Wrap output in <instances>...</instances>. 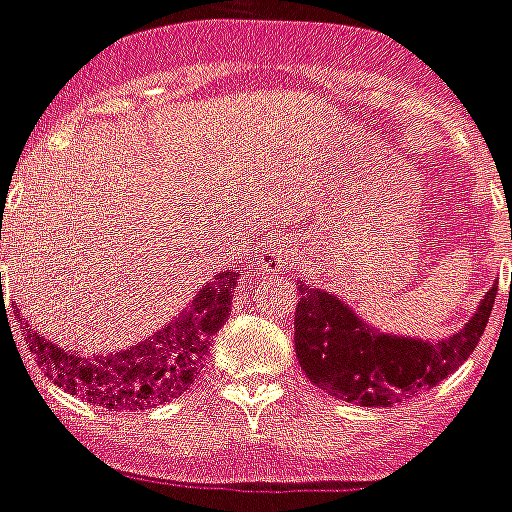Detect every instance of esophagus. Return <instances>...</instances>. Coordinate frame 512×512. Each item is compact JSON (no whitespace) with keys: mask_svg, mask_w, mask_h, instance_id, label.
Listing matches in <instances>:
<instances>
[{"mask_svg":"<svg viewBox=\"0 0 512 512\" xmlns=\"http://www.w3.org/2000/svg\"><path fill=\"white\" fill-rule=\"evenodd\" d=\"M261 259H264V264L272 269L275 267L280 269L285 267V264H291L293 259L291 240H275V243H269L267 248H264V256H261Z\"/></svg>","mask_w":512,"mask_h":512,"instance_id":"1","label":"esophagus"}]
</instances>
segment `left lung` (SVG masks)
Wrapping results in <instances>:
<instances>
[{
  "label": "left lung",
  "instance_id": "obj_1",
  "mask_svg": "<svg viewBox=\"0 0 512 512\" xmlns=\"http://www.w3.org/2000/svg\"><path fill=\"white\" fill-rule=\"evenodd\" d=\"M296 291L293 339L299 366L328 395L368 408H387L422 395L454 374L481 342L497 296L491 288L459 334L433 344L379 334L334 293L304 283Z\"/></svg>",
  "mask_w": 512,
  "mask_h": 512
}]
</instances>
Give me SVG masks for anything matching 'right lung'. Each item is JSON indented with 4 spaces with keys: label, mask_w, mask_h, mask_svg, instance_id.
I'll return each mask as SVG.
<instances>
[{
    "label": "right lung",
    "mask_w": 512,
    "mask_h": 512,
    "mask_svg": "<svg viewBox=\"0 0 512 512\" xmlns=\"http://www.w3.org/2000/svg\"><path fill=\"white\" fill-rule=\"evenodd\" d=\"M237 272H221L170 326L138 347L112 355H77L26 326V344L47 379L87 403L114 411H146L178 398L197 382L213 336L229 320Z\"/></svg>",
    "instance_id": "right-lung-1"
}]
</instances>
